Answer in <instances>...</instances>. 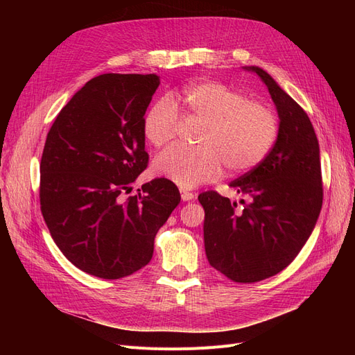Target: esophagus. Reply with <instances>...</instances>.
I'll return each mask as SVG.
<instances>
[{
	"label": "esophagus",
	"mask_w": 355,
	"mask_h": 355,
	"mask_svg": "<svg viewBox=\"0 0 355 355\" xmlns=\"http://www.w3.org/2000/svg\"><path fill=\"white\" fill-rule=\"evenodd\" d=\"M180 197H182V200H184V201H191V200H194L196 194H194V192H189V191L182 189L180 191Z\"/></svg>",
	"instance_id": "obj_1"
}]
</instances>
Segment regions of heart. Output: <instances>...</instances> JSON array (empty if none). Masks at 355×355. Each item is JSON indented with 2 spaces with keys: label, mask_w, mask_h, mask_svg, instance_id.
<instances>
[{
  "label": "heart",
  "mask_w": 355,
  "mask_h": 355,
  "mask_svg": "<svg viewBox=\"0 0 355 355\" xmlns=\"http://www.w3.org/2000/svg\"><path fill=\"white\" fill-rule=\"evenodd\" d=\"M182 110L202 121L200 146L173 145L154 159V171L180 188H194L216 179L225 167L228 175L245 173L271 153L280 121L270 105L247 101L245 96L218 81H198L180 96ZM179 115L170 99L155 102L145 115L144 135L154 146L176 136Z\"/></svg>",
  "instance_id": "obj_1"
}]
</instances>
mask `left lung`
Returning a JSON list of instances; mask_svg holds the SVG:
<instances>
[{"label": "left lung", "instance_id": "1", "mask_svg": "<svg viewBox=\"0 0 355 355\" xmlns=\"http://www.w3.org/2000/svg\"><path fill=\"white\" fill-rule=\"evenodd\" d=\"M244 69L268 87L280 133L262 163L230 184L247 198L241 209L216 191L202 192L198 201L209 263L232 282L256 283L283 271L309 239L323 204V180L306 112L270 73L257 67Z\"/></svg>", "mask_w": 355, "mask_h": 355}]
</instances>
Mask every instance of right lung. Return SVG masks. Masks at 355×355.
Listing matches in <instances>:
<instances>
[{
  "mask_svg": "<svg viewBox=\"0 0 355 355\" xmlns=\"http://www.w3.org/2000/svg\"><path fill=\"white\" fill-rule=\"evenodd\" d=\"M155 73H103L53 123L40 166V202L60 252L81 271L118 280L149 263L154 239L180 202L173 182L132 184L148 166L144 115Z\"/></svg>",
  "mask_w": 355,
  "mask_h": 355,
  "instance_id": "right-lung-1",
  "label": "right lung"
}]
</instances>
